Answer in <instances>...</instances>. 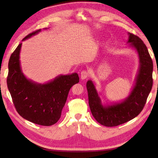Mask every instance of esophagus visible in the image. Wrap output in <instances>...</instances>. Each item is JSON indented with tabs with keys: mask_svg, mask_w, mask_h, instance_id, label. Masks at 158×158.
Returning a JSON list of instances; mask_svg holds the SVG:
<instances>
[{
	"mask_svg": "<svg viewBox=\"0 0 158 158\" xmlns=\"http://www.w3.org/2000/svg\"><path fill=\"white\" fill-rule=\"evenodd\" d=\"M89 77V73L87 70H82L81 72V79H85Z\"/></svg>",
	"mask_w": 158,
	"mask_h": 158,
	"instance_id": "obj_1",
	"label": "esophagus"
}]
</instances>
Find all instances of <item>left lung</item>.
Masks as SVG:
<instances>
[{
    "mask_svg": "<svg viewBox=\"0 0 158 158\" xmlns=\"http://www.w3.org/2000/svg\"><path fill=\"white\" fill-rule=\"evenodd\" d=\"M127 43L139 54V70L132 91L119 103L103 106L91 80L87 82L89 106L92 115L101 125L107 127L119 126L136 117L142 111L153 85V62L146 45L139 36L128 33Z\"/></svg>",
    "mask_w": 158,
    "mask_h": 158,
    "instance_id": "left-lung-1",
    "label": "left lung"
}]
</instances>
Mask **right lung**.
I'll return each mask as SVG.
<instances>
[{
  "label": "right lung",
  "mask_w": 158,
  "mask_h": 158,
  "mask_svg": "<svg viewBox=\"0 0 158 158\" xmlns=\"http://www.w3.org/2000/svg\"><path fill=\"white\" fill-rule=\"evenodd\" d=\"M41 29L30 33L22 41L37 34ZM22 43L12 53L9 61L6 79L15 109L23 118L41 126L55 124L61 117L71 87L79 83L77 73L59 75L44 84L26 79L22 72L19 53Z\"/></svg>",
  "instance_id": "obj_1"
}]
</instances>
